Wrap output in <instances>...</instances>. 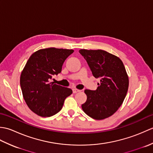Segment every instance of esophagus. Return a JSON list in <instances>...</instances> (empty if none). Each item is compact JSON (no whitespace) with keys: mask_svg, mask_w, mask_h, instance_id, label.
Returning <instances> with one entry per match:
<instances>
[{"mask_svg":"<svg viewBox=\"0 0 153 153\" xmlns=\"http://www.w3.org/2000/svg\"><path fill=\"white\" fill-rule=\"evenodd\" d=\"M80 91L79 90H78V89H73V93H77V92H79Z\"/></svg>","mask_w":153,"mask_h":153,"instance_id":"1","label":"esophagus"}]
</instances>
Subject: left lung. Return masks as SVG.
<instances>
[{"instance_id": "left-lung-1", "label": "left lung", "mask_w": 153, "mask_h": 153, "mask_svg": "<svg viewBox=\"0 0 153 153\" xmlns=\"http://www.w3.org/2000/svg\"><path fill=\"white\" fill-rule=\"evenodd\" d=\"M95 78H99L97 90L85 89L86 102L82 108L95 120H103L114 114L124 100L129 79L125 67L118 57L102 50L81 49Z\"/></svg>"}]
</instances>
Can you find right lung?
Segmentation results:
<instances>
[{
  "label": "right lung",
  "instance_id": "obj_1",
  "mask_svg": "<svg viewBox=\"0 0 153 153\" xmlns=\"http://www.w3.org/2000/svg\"><path fill=\"white\" fill-rule=\"evenodd\" d=\"M74 50L48 48L31 55L23 70L20 86L27 105L34 113L50 117L60 112L64 100L72 93L68 87L51 82L60 74L65 60Z\"/></svg>",
  "mask_w": 153,
  "mask_h": 153
}]
</instances>
